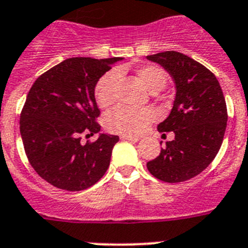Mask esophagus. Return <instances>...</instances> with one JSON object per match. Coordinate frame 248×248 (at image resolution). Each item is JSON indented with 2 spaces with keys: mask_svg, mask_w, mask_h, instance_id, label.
I'll list each match as a JSON object with an SVG mask.
<instances>
[{
  "mask_svg": "<svg viewBox=\"0 0 248 248\" xmlns=\"http://www.w3.org/2000/svg\"><path fill=\"white\" fill-rule=\"evenodd\" d=\"M121 140H126V141H132V142H137L140 140V137H135V136H128V135H122Z\"/></svg>",
  "mask_w": 248,
  "mask_h": 248,
  "instance_id": "obj_1",
  "label": "esophagus"
}]
</instances>
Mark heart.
Masks as SVG:
<instances>
[{
	"label": "heart",
	"mask_w": 248,
	"mask_h": 248,
	"mask_svg": "<svg viewBox=\"0 0 248 248\" xmlns=\"http://www.w3.org/2000/svg\"><path fill=\"white\" fill-rule=\"evenodd\" d=\"M124 68L120 67L117 71H108L101 77L94 86V100L101 108L111 107L116 101V85L118 75ZM135 77L142 86L150 92L162 91L169 82V75L160 66L156 64H142L135 70ZM155 117L151 108H131V107H117L108 112L105 117V127L112 133L120 135H140L145 130Z\"/></svg>",
	"instance_id": "obj_1"
}]
</instances>
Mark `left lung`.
I'll list each match as a JSON object with an SVG mask.
<instances>
[{
	"instance_id": "1",
	"label": "left lung",
	"mask_w": 248,
	"mask_h": 248,
	"mask_svg": "<svg viewBox=\"0 0 248 248\" xmlns=\"http://www.w3.org/2000/svg\"><path fill=\"white\" fill-rule=\"evenodd\" d=\"M147 60L161 64L176 85L171 113L157 126L158 132L173 131L175 140L166 142L147 169L163 182H184L207 169L218 154L227 126L225 96L214 73L184 53L166 51Z\"/></svg>"
}]
</instances>
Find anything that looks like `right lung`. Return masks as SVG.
<instances>
[{
    "label": "right lung",
    "instance_id": "add662e5",
    "mask_svg": "<svg viewBox=\"0 0 248 248\" xmlns=\"http://www.w3.org/2000/svg\"><path fill=\"white\" fill-rule=\"evenodd\" d=\"M122 57H72L49 68L32 85L20 116V131L30 165L57 188L82 191L93 186L111 161L118 136L100 133L94 86Z\"/></svg>",
    "mask_w": 248,
    "mask_h": 248
}]
</instances>
